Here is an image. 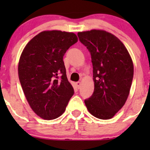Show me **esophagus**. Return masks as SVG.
Returning <instances> with one entry per match:
<instances>
[{
	"instance_id": "1",
	"label": "esophagus",
	"mask_w": 150,
	"mask_h": 150,
	"mask_svg": "<svg viewBox=\"0 0 150 150\" xmlns=\"http://www.w3.org/2000/svg\"><path fill=\"white\" fill-rule=\"evenodd\" d=\"M76 86H77L78 89H80V87H81V82H77V83H76Z\"/></svg>"
}]
</instances>
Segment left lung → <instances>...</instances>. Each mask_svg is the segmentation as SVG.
<instances>
[{
  "label": "left lung",
  "mask_w": 150,
  "mask_h": 150,
  "mask_svg": "<svg viewBox=\"0 0 150 150\" xmlns=\"http://www.w3.org/2000/svg\"><path fill=\"white\" fill-rule=\"evenodd\" d=\"M78 37L89 51L93 65L94 91L85 100V105L92 115L108 120L128 97L134 74L132 59L124 44L105 30L79 32Z\"/></svg>",
  "instance_id": "1"
}]
</instances>
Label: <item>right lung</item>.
Returning <instances> with one entry per match:
<instances>
[{
	"mask_svg": "<svg viewBox=\"0 0 150 150\" xmlns=\"http://www.w3.org/2000/svg\"><path fill=\"white\" fill-rule=\"evenodd\" d=\"M78 42L73 33L46 30L35 36L22 51L18 76L32 110L44 120H54L65 110L74 95L63 57Z\"/></svg>",
	"mask_w": 150,
	"mask_h": 150,
	"instance_id": "obj_1",
	"label": "right lung"
}]
</instances>
